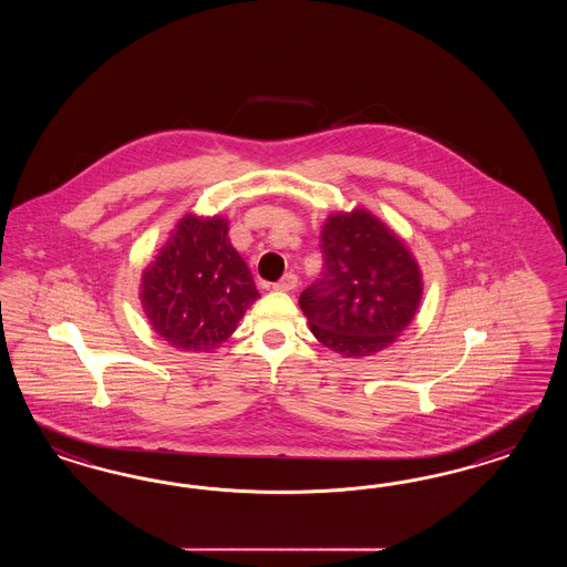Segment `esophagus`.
<instances>
[{
	"instance_id": "1",
	"label": "esophagus",
	"mask_w": 567,
	"mask_h": 567,
	"mask_svg": "<svg viewBox=\"0 0 567 567\" xmlns=\"http://www.w3.org/2000/svg\"><path fill=\"white\" fill-rule=\"evenodd\" d=\"M276 291H292V289H297V276L291 275H285L275 285Z\"/></svg>"
}]
</instances>
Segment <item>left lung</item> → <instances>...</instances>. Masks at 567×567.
I'll return each mask as SVG.
<instances>
[{
	"mask_svg": "<svg viewBox=\"0 0 567 567\" xmlns=\"http://www.w3.org/2000/svg\"><path fill=\"white\" fill-rule=\"evenodd\" d=\"M324 272L299 297L313 337L343 358H368L410 327L422 301L420 266L372 212H334L322 226Z\"/></svg>",
	"mask_w": 567,
	"mask_h": 567,
	"instance_id": "obj_1",
	"label": "left lung"
}]
</instances>
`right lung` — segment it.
<instances>
[{
    "mask_svg": "<svg viewBox=\"0 0 567 567\" xmlns=\"http://www.w3.org/2000/svg\"><path fill=\"white\" fill-rule=\"evenodd\" d=\"M138 299L162 341L209 353L259 299L254 276L228 239V218L187 214L141 275Z\"/></svg>",
    "mask_w": 567,
    "mask_h": 567,
    "instance_id": "1",
    "label": "right lung"
}]
</instances>
